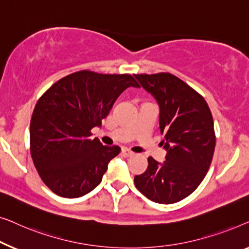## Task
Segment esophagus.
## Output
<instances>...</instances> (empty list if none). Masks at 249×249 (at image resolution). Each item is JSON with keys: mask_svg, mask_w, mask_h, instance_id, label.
Masks as SVG:
<instances>
[{"mask_svg": "<svg viewBox=\"0 0 249 249\" xmlns=\"http://www.w3.org/2000/svg\"><path fill=\"white\" fill-rule=\"evenodd\" d=\"M122 155H123L124 157H131V156H133V152L129 151V150H127V149H123L122 150Z\"/></svg>", "mask_w": 249, "mask_h": 249, "instance_id": "1", "label": "esophagus"}]
</instances>
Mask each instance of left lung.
I'll list each match as a JSON object with an SVG mask.
<instances>
[{
    "label": "left lung",
    "instance_id": "obj_1",
    "mask_svg": "<svg viewBox=\"0 0 249 249\" xmlns=\"http://www.w3.org/2000/svg\"><path fill=\"white\" fill-rule=\"evenodd\" d=\"M134 76L158 101L164 135L161 145L167 151L161 163L149 157L148 168L134 177V184L153 202H179L197 188L212 162L215 133L211 110L197 91L171 73Z\"/></svg>",
    "mask_w": 249,
    "mask_h": 249
}]
</instances>
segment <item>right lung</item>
<instances>
[{"instance_id":"add662e5","label":"right lung","mask_w":249,"mask_h":249,"mask_svg":"<svg viewBox=\"0 0 249 249\" xmlns=\"http://www.w3.org/2000/svg\"><path fill=\"white\" fill-rule=\"evenodd\" d=\"M128 87H140L131 74L83 70L58 80L38 99L30 121L31 158L56 195L80 197L100 184L121 148L91 139V129Z\"/></svg>"}]
</instances>
